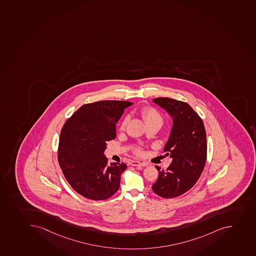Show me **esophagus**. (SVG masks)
Wrapping results in <instances>:
<instances>
[{"label":"esophagus","mask_w":256,"mask_h":256,"mask_svg":"<svg viewBox=\"0 0 256 256\" xmlns=\"http://www.w3.org/2000/svg\"><path fill=\"white\" fill-rule=\"evenodd\" d=\"M130 164L132 166H136V167H146L147 166V164L146 162H141L140 161H136V160H132V162H130Z\"/></svg>","instance_id":"esophagus-1"}]
</instances>
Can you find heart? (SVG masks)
I'll use <instances>...</instances> for the list:
<instances>
[{
  "label": "heart",
  "mask_w": 256,
  "mask_h": 256,
  "mask_svg": "<svg viewBox=\"0 0 256 256\" xmlns=\"http://www.w3.org/2000/svg\"><path fill=\"white\" fill-rule=\"evenodd\" d=\"M140 116L147 126H158L161 127L164 124V118L160 114V112L156 110V108H151V106H146V108H142L140 110ZM127 122H128L127 118H124L122 120L120 126V130H124L126 126ZM134 153L136 156H142L143 150L140 146H137L134 148Z\"/></svg>",
  "instance_id": "obj_1"
}]
</instances>
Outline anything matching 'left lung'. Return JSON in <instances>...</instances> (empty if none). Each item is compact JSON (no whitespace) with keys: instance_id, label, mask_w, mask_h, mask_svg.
Returning a JSON list of instances; mask_svg holds the SVG:
<instances>
[{"instance_id":"left-lung-1","label":"left lung","mask_w":256,"mask_h":256,"mask_svg":"<svg viewBox=\"0 0 256 256\" xmlns=\"http://www.w3.org/2000/svg\"><path fill=\"white\" fill-rule=\"evenodd\" d=\"M154 102L172 118V130L164 152L172 158L167 170L160 171L153 184L154 194L172 198L185 194L195 185L205 167L208 144L202 120L186 102L168 98H157Z\"/></svg>"}]
</instances>
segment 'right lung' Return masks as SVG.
<instances>
[{
	"instance_id": "1",
	"label": "right lung",
	"mask_w": 256,
	"mask_h": 256,
	"mask_svg": "<svg viewBox=\"0 0 256 256\" xmlns=\"http://www.w3.org/2000/svg\"><path fill=\"white\" fill-rule=\"evenodd\" d=\"M132 105L126 100H100L82 106L67 120L60 133L58 160L62 174L78 194L105 200L118 191L124 162L108 164V141L116 136V124Z\"/></svg>"
}]
</instances>
